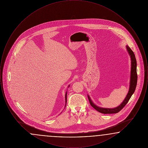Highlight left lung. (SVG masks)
Here are the masks:
<instances>
[{"label":"left lung","mask_w":148,"mask_h":148,"mask_svg":"<svg viewBox=\"0 0 148 148\" xmlns=\"http://www.w3.org/2000/svg\"><path fill=\"white\" fill-rule=\"evenodd\" d=\"M127 51L130 56V59H131V71H130V85H129V91L127 94V96L123 101L120 104L119 106L117 107L114 108H102L99 107L98 106L95 105L93 101H92L89 95H88V97L89 99V102L90 105L98 112L103 114H114V113H118L120 112L125 106L127 104V103L129 100V99L133 94L136 84H137V73H136V60L134 52L129 48L128 45L126 46Z\"/></svg>","instance_id":"obj_1"}]
</instances>
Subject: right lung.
Wrapping results in <instances>:
<instances>
[{"label": "right lung", "instance_id": "1", "mask_svg": "<svg viewBox=\"0 0 148 148\" xmlns=\"http://www.w3.org/2000/svg\"><path fill=\"white\" fill-rule=\"evenodd\" d=\"M69 86H70V85H69L68 87L69 88ZM66 96H67V91L66 92V93H65V107L66 106V101H67V100H67V98H66Z\"/></svg>", "mask_w": 148, "mask_h": 148}]
</instances>
